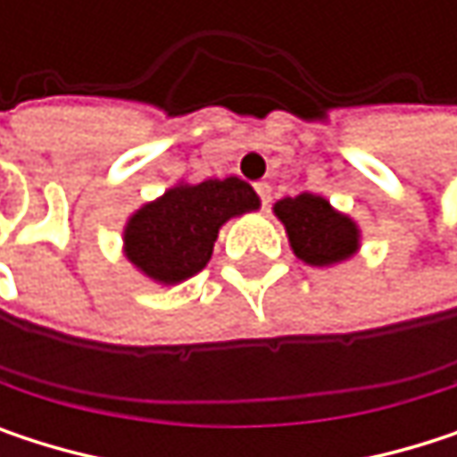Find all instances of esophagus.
<instances>
[{
	"label": "esophagus",
	"mask_w": 457,
	"mask_h": 457,
	"mask_svg": "<svg viewBox=\"0 0 457 457\" xmlns=\"http://www.w3.org/2000/svg\"><path fill=\"white\" fill-rule=\"evenodd\" d=\"M256 193H259V198H262V206L267 209L270 201H272V187H270V182H256Z\"/></svg>",
	"instance_id": "34e87169"
}]
</instances>
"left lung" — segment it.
<instances>
[{
	"label": "left lung",
	"instance_id": "left-lung-1",
	"mask_svg": "<svg viewBox=\"0 0 457 457\" xmlns=\"http://www.w3.org/2000/svg\"><path fill=\"white\" fill-rule=\"evenodd\" d=\"M272 209L288 232L294 253L312 267L338 264L360 248V228L320 195L302 193L278 201Z\"/></svg>",
	"mask_w": 457,
	"mask_h": 457
}]
</instances>
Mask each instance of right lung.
I'll return each mask as SVG.
<instances>
[{"mask_svg": "<svg viewBox=\"0 0 457 457\" xmlns=\"http://www.w3.org/2000/svg\"><path fill=\"white\" fill-rule=\"evenodd\" d=\"M256 209L259 195L237 177L179 182L129 217L124 253L150 280L182 283L209 264L220 228Z\"/></svg>", "mask_w": 457, "mask_h": 457, "instance_id": "add662e5", "label": "right lung"}]
</instances>
